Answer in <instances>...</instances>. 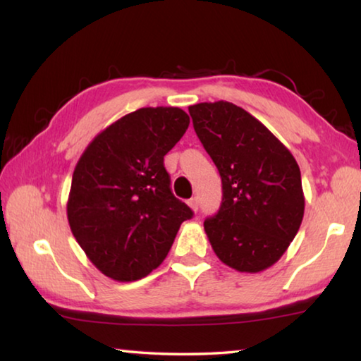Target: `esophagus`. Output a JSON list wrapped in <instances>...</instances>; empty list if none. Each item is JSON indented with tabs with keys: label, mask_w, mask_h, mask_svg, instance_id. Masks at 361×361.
I'll return each mask as SVG.
<instances>
[{
	"label": "esophagus",
	"mask_w": 361,
	"mask_h": 361,
	"mask_svg": "<svg viewBox=\"0 0 361 361\" xmlns=\"http://www.w3.org/2000/svg\"><path fill=\"white\" fill-rule=\"evenodd\" d=\"M188 206L192 207V211H195L197 212L198 211V198H192V200H188Z\"/></svg>",
	"instance_id": "obj_1"
}]
</instances>
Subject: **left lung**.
<instances>
[{
    "instance_id": "obj_1",
    "label": "left lung",
    "mask_w": 361,
    "mask_h": 361,
    "mask_svg": "<svg viewBox=\"0 0 361 361\" xmlns=\"http://www.w3.org/2000/svg\"><path fill=\"white\" fill-rule=\"evenodd\" d=\"M193 128L222 177V204L204 220L216 255L239 273L279 260L305 216L301 173L290 150L228 101L188 107Z\"/></svg>"
}]
</instances>
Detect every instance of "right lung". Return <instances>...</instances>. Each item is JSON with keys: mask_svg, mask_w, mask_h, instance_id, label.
<instances>
[{"mask_svg": "<svg viewBox=\"0 0 361 361\" xmlns=\"http://www.w3.org/2000/svg\"><path fill=\"white\" fill-rule=\"evenodd\" d=\"M188 123L179 107H141L94 136L75 164L68 222L88 260L114 281L160 267L180 224L193 217L163 164Z\"/></svg>", "mask_w": 361, "mask_h": 361, "instance_id": "obj_1", "label": "right lung"}]
</instances>
